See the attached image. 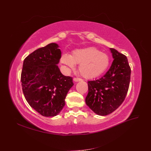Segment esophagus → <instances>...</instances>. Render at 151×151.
I'll return each mask as SVG.
<instances>
[{
	"label": "esophagus",
	"instance_id": "34e87169",
	"mask_svg": "<svg viewBox=\"0 0 151 151\" xmlns=\"http://www.w3.org/2000/svg\"><path fill=\"white\" fill-rule=\"evenodd\" d=\"M74 82H78V81H83V79H81V78H77V77H74V79H73Z\"/></svg>",
	"mask_w": 151,
	"mask_h": 151
}]
</instances>
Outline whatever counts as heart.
<instances>
[{"mask_svg":"<svg viewBox=\"0 0 151 151\" xmlns=\"http://www.w3.org/2000/svg\"><path fill=\"white\" fill-rule=\"evenodd\" d=\"M60 62L71 68H74L75 64H79L81 74L85 78L91 79L103 74L108 68L110 60L107 54L89 47L76 50L70 55H62Z\"/></svg>","mask_w":151,"mask_h":151,"instance_id":"heart-1","label":"heart"}]
</instances>
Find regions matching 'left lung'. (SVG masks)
Instances as JSON below:
<instances>
[{
    "label": "left lung",
    "instance_id": "obj_1",
    "mask_svg": "<svg viewBox=\"0 0 151 151\" xmlns=\"http://www.w3.org/2000/svg\"><path fill=\"white\" fill-rule=\"evenodd\" d=\"M114 60L108 71L101 78L88 81L86 103L98 115L111 113L125 100L130 81L131 68L124 55L110 48Z\"/></svg>",
    "mask_w": 151,
    "mask_h": 151
}]
</instances>
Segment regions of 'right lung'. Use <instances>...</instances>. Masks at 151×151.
Returning a JSON list of instances; mask_svg holds the SVG:
<instances>
[{"instance_id":"obj_1","label":"right lung","mask_w":151,"mask_h":151,"mask_svg":"<svg viewBox=\"0 0 151 151\" xmlns=\"http://www.w3.org/2000/svg\"><path fill=\"white\" fill-rule=\"evenodd\" d=\"M57 43L36 50L23 62L21 81L27 102L44 116L57 115L65 106L72 77L63 76L57 65L61 51Z\"/></svg>"}]
</instances>
